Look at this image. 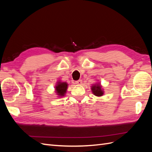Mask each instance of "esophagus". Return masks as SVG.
<instances>
[{
	"label": "esophagus",
	"mask_w": 152,
	"mask_h": 152,
	"mask_svg": "<svg viewBox=\"0 0 152 152\" xmlns=\"http://www.w3.org/2000/svg\"><path fill=\"white\" fill-rule=\"evenodd\" d=\"M75 84L77 85H81L82 84V80H79L75 82Z\"/></svg>",
	"instance_id": "34e87169"
}]
</instances>
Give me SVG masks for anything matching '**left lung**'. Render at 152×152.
Returning a JSON list of instances; mask_svg holds the SVG:
<instances>
[{
    "label": "left lung",
    "mask_w": 152,
    "mask_h": 152,
    "mask_svg": "<svg viewBox=\"0 0 152 152\" xmlns=\"http://www.w3.org/2000/svg\"><path fill=\"white\" fill-rule=\"evenodd\" d=\"M91 91L94 95L98 97H101L104 94V91L103 89L102 86L101 85L100 82L98 83L93 84V86H91Z\"/></svg>",
    "instance_id": "8db88e82"
}]
</instances>
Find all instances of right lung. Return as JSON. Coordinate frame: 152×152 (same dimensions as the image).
I'll list each match as a JSON object with an SVG mask.
<instances>
[{"instance_id":"obj_1","label":"right lung","mask_w":152,"mask_h":152,"mask_svg":"<svg viewBox=\"0 0 152 152\" xmlns=\"http://www.w3.org/2000/svg\"><path fill=\"white\" fill-rule=\"evenodd\" d=\"M68 83L66 82H61V80H58L56 82V84L54 87L55 93L58 96V97H63L65 96L67 89H68Z\"/></svg>"}]
</instances>
